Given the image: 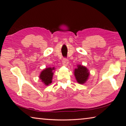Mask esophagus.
I'll return each instance as SVG.
<instances>
[{
  "instance_id": "1",
  "label": "esophagus",
  "mask_w": 126,
  "mask_h": 126,
  "mask_svg": "<svg viewBox=\"0 0 126 126\" xmlns=\"http://www.w3.org/2000/svg\"><path fill=\"white\" fill-rule=\"evenodd\" d=\"M63 64L64 65H67L68 64V60L67 58H64L63 59Z\"/></svg>"
}]
</instances>
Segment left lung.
Masks as SVG:
<instances>
[{"instance_id": "left-lung-1", "label": "left lung", "mask_w": 126, "mask_h": 126, "mask_svg": "<svg viewBox=\"0 0 126 126\" xmlns=\"http://www.w3.org/2000/svg\"><path fill=\"white\" fill-rule=\"evenodd\" d=\"M74 73L77 81L79 84L85 83L89 76L88 69L82 65H77V68L74 69Z\"/></svg>"}]
</instances>
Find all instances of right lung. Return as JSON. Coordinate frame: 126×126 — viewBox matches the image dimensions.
Masks as SVG:
<instances>
[{
	"instance_id": "right-lung-1",
	"label": "right lung",
	"mask_w": 126,
	"mask_h": 126,
	"mask_svg": "<svg viewBox=\"0 0 126 126\" xmlns=\"http://www.w3.org/2000/svg\"><path fill=\"white\" fill-rule=\"evenodd\" d=\"M54 67L46 68L43 71L41 72L40 74L39 78L42 80V82L46 85L48 86L52 82V78L53 76V71Z\"/></svg>"
}]
</instances>
